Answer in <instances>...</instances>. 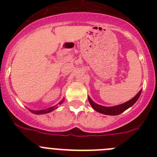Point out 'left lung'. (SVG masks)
<instances>
[{
    "label": "left lung",
    "mask_w": 157,
    "mask_h": 157,
    "mask_svg": "<svg viewBox=\"0 0 157 157\" xmlns=\"http://www.w3.org/2000/svg\"><path fill=\"white\" fill-rule=\"evenodd\" d=\"M141 90H141L138 94H136L135 97H134V98H133L132 99H130V101H127V102H125V103L121 104V105H116V106H112V107L103 106V105H98L97 103H95V102H94V101H93L90 97H88V99L90 105L92 106V108L96 111V112H100V113L104 115L117 116V115L121 114L122 112H123L124 111L128 109L129 108H130L132 105H134V104H135V102L138 101L140 95H141Z\"/></svg>",
    "instance_id": "obj_1"
}]
</instances>
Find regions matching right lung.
<instances>
[{"label":"right lung","instance_id":"add662e5","mask_svg":"<svg viewBox=\"0 0 157 157\" xmlns=\"http://www.w3.org/2000/svg\"><path fill=\"white\" fill-rule=\"evenodd\" d=\"M63 101H64V99L62 100L60 102H59V105H61L62 103L63 102ZM58 107L57 105H55V106H52V107H50V108H48V109H44V110H39V111H34V110H30V109H29V110L30 111V112H32V113H34V114H36V115H41V114H46V113H49V112H52L53 110H55V109H57Z\"/></svg>","mask_w":157,"mask_h":157}]
</instances>
